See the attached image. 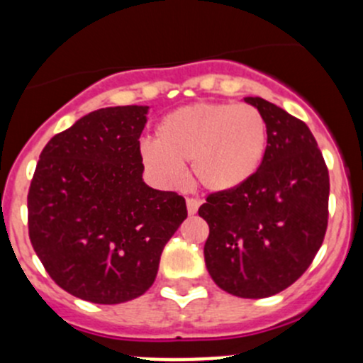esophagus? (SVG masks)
<instances>
[{
  "label": "esophagus",
  "mask_w": 363,
  "mask_h": 363,
  "mask_svg": "<svg viewBox=\"0 0 363 363\" xmlns=\"http://www.w3.org/2000/svg\"><path fill=\"white\" fill-rule=\"evenodd\" d=\"M199 206H201V201L194 199V197H186V211H189V215H196Z\"/></svg>",
  "instance_id": "esophagus-1"
}]
</instances>
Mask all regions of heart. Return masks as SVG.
Masks as SVG:
<instances>
[{
    "mask_svg": "<svg viewBox=\"0 0 363 363\" xmlns=\"http://www.w3.org/2000/svg\"><path fill=\"white\" fill-rule=\"evenodd\" d=\"M267 152V124L255 106L194 103L167 113L155 127V141H143L140 159L164 189L194 180L209 192H230L255 177Z\"/></svg>",
    "mask_w": 363,
    "mask_h": 363,
    "instance_id": "b5f03b06",
    "label": "heart"
}]
</instances>
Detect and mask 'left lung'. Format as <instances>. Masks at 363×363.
I'll use <instances>...</instances> for the list:
<instances>
[{
	"label": "left lung",
	"instance_id": "1",
	"mask_svg": "<svg viewBox=\"0 0 363 363\" xmlns=\"http://www.w3.org/2000/svg\"><path fill=\"white\" fill-rule=\"evenodd\" d=\"M267 124L255 177L215 192L199 208L209 225L204 260L213 281L242 298H264L297 281L323 242L328 169L309 127L262 98H245Z\"/></svg>",
	"mask_w": 363,
	"mask_h": 363
}]
</instances>
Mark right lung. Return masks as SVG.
Segmentation results:
<instances>
[{
	"instance_id": "obj_1",
	"label": "right lung",
	"mask_w": 363,
	"mask_h": 363,
	"mask_svg": "<svg viewBox=\"0 0 363 363\" xmlns=\"http://www.w3.org/2000/svg\"><path fill=\"white\" fill-rule=\"evenodd\" d=\"M148 106L101 108L45 145L28 194L29 239L62 290L94 304L147 292L186 218L185 199L143 182Z\"/></svg>"
}]
</instances>
